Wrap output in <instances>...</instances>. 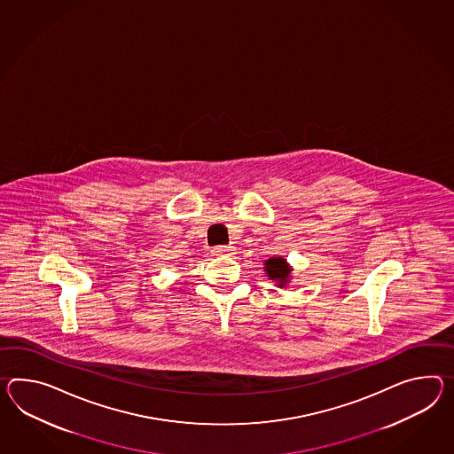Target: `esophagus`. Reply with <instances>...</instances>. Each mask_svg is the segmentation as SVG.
I'll list each match as a JSON object with an SVG mask.
<instances>
[{"label": "esophagus", "instance_id": "1", "mask_svg": "<svg viewBox=\"0 0 454 454\" xmlns=\"http://www.w3.org/2000/svg\"><path fill=\"white\" fill-rule=\"evenodd\" d=\"M213 255H231L234 254V247L232 246H218V247H213L211 251Z\"/></svg>", "mask_w": 454, "mask_h": 454}]
</instances>
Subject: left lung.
Returning a JSON list of instances; mask_svg holds the SVG:
<instances>
[{
    "instance_id": "left-lung-1",
    "label": "left lung",
    "mask_w": 454,
    "mask_h": 454,
    "mask_svg": "<svg viewBox=\"0 0 454 454\" xmlns=\"http://www.w3.org/2000/svg\"><path fill=\"white\" fill-rule=\"evenodd\" d=\"M292 266L288 264L287 259L282 255H274L264 261V272L266 276L276 282L277 287H287L292 278Z\"/></svg>"
}]
</instances>
